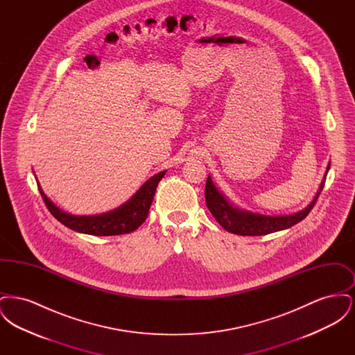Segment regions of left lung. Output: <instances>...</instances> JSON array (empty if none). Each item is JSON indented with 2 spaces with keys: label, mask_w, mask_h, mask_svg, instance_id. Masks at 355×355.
<instances>
[{
  "label": "left lung",
  "mask_w": 355,
  "mask_h": 355,
  "mask_svg": "<svg viewBox=\"0 0 355 355\" xmlns=\"http://www.w3.org/2000/svg\"><path fill=\"white\" fill-rule=\"evenodd\" d=\"M330 169V164L326 170V174L323 177L320 190L315 196V198L311 201V203L298 213L293 216H281V217H269V216H261V214H254L249 211H243L236 209L229 202L220 191L216 189L214 184L211 182V178L207 177L206 181V187H205V200H206V206L213 214V217L217 220L220 226L236 236H266L274 232L285 230L295 223L301 222L306 218V216L311 211L314 205L317 202L322 189L324 186V180L327 175V171Z\"/></svg>",
  "instance_id": "1"
}]
</instances>
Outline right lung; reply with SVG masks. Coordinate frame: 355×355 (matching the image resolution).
<instances>
[{
    "instance_id": "add662e5",
    "label": "right lung",
    "mask_w": 355,
    "mask_h": 355,
    "mask_svg": "<svg viewBox=\"0 0 355 355\" xmlns=\"http://www.w3.org/2000/svg\"><path fill=\"white\" fill-rule=\"evenodd\" d=\"M165 174L166 171H161L155 174L149 181H146L144 185L141 186V189L128 202L123 203L114 211L101 214V216H92V217L71 216L62 211L44 194L40 185H38V190L51 216L69 229L78 233L90 234V236H121V234H128L135 232L145 222L158 182L162 180Z\"/></svg>"
}]
</instances>
